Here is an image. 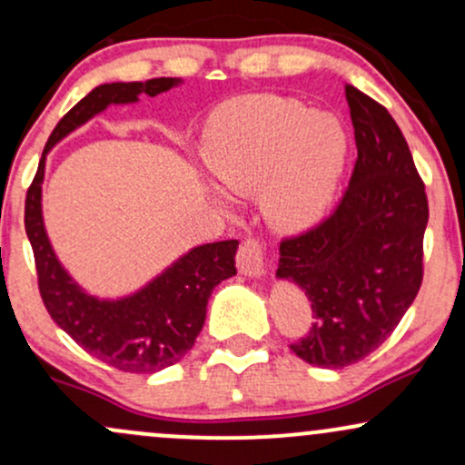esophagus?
<instances>
[{
  "instance_id": "34e87169",
  "label": "esophagus",
  "mask_w": 465,
  "mask_h": 465,
  "mask_svg": "<svg viewBox=\"0 0 465 465\" xmlns=\"http://www.w3.org/2000/svg\"><path fill=\"white\" fill-rule=\"evenodd\" d=\"M266 264V244L260 238H247L238 249V269L240 273L260 277Z\"/></svg>"
}]
</instances>
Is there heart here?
I'll return each mask as SVG.
<instances>
[{"label": "heart", "instance_id": "1", "mask_svg": "<svg viewBox=\"0 0 465 465\" xmlns=\"http://www.w3.org/2000/svg\"><path fill=\"white\" fill-rule=\"evenodd\" d=\"M203 159L223 188H264L266 216L303 227L323 212L345 159L339 120L300 100L253 94L221 104L203 133Z\"/></svg>", "mask_w": 465, "mask_h": 465}]
</instances>
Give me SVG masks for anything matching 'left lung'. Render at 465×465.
I'll return each instance as SVG.
<instances>
[{
    "label": "left lung",
    "mask_w": 465,
    "mask_h": 465,
    "mask_svg": "<svg viewBox=\"0 0 465 465\" xmlns=\"http://www.w3.org/2000/svg\"><path fill=\"white\" fill-rule=\"evenodd\" d=\"M356 157L328 216L282 238L277 275L311 300L314 323L291 345L311 365L341 370L381 348L424 277L429 199L409 143L389 111L345 84Z\"/></svg>",
    "instance_id": "8db88e82"
}]
</instances>
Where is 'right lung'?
<instances>
[{
    "instance_id": "add662e5",
    "label": "right lung",
    "mask_w": 465,
    "mask_h": 465,
    "mask_svg": "<svg viewBox=\"0 0 465 465\" xmlns=\"http://www.w3.org/2000/svg\"><path fill=\"white\" fill-rule=\"evenodd\" d=\"M174 84H179L177 78H153L146 83L100 84L89 92L54 126L25 194V233L35 251L36 280L45 311L80 348L120 371L153 373L188 354L205 323L212 291L223 280L236 275L238 240L192 249L135 295L117 302L95 300L72 282L47 240L41 216L45 154L109 104L135 103L140 94L157 95Z\"/></svg>"
}]
</instances>
